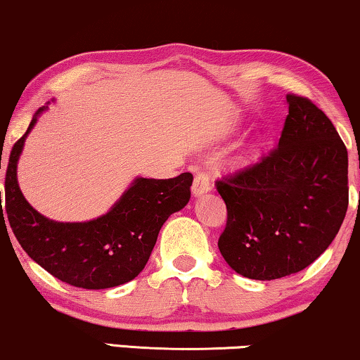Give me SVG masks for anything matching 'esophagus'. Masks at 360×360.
I'll return each instance as SVG.
<instances>
[{"label":"esophagus","instance_id":"obj_1","mask_svg":"<svg viewBox=\"0 0 360 360\" xmlns=\"http://www.w3.org/2000/svg\"><path fill=\"white\" fill-rule=\"evenodd\" d=\"M212 188V180H210L208 172L200 170L197 175H195L193 185H191V191H193L195 197H200V195L207 193Z\"/></svg>","mask_w":360,"mask_h":360}]
</instances>
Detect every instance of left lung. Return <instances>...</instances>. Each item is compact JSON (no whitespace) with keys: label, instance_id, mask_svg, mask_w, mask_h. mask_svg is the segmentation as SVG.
<instances>
[{"label":"left lung","instance_id":"left-lung-1","mask_svg":"<svg viewBox=\"0 0 360 360\" xmlns=\"http://www.w3.org/2000/svg\"><path fill=\"white\" fill-rule=\"evenodd\" d=\"M278 146L214 181L226 203L218 248L241 276L259 281L301 271L338 235L349 205L347 148L328 115L288 94Z\"/></svg>","mask_w":360,"mask_h":360}]
</instances>
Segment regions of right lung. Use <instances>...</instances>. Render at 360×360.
Returning <instances> with one entry per match:
<instances>
[{
  "instance_id": "1",
  "label": "right lung",
  "mask_w": 360,
  "mask_h": 360,
  "mask_svg": "<svg viewBox=\"0 0 360 360\" xmlns=\"http://www.w3.org/2000/svg\"><path fill=\"white\" fill-rule=\"evenodd\" d=\"M44 109L41 107L37 114ZM34 124L36 117H32L6 162L0 218L4 221L3 212L8 213L22 250L60 281L84 289H105L132 281L146 268L167 218L188 203L193 175L185 172L167 180L137 179L110 212L97 220H48L26 202L16 179L18 158Z\"/></svg>"
}]
</instances>
